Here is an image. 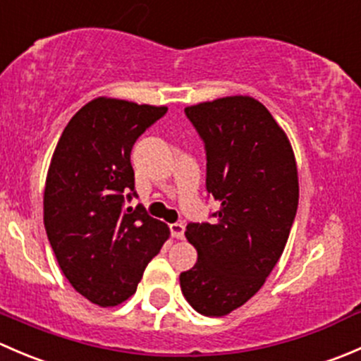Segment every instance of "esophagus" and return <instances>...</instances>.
Masks as SVG:
<instances>
[{"mask_svg": "<svg viewBox=\"0 0 361 361\" xmlns=\"http://www.w3.org/2000/svg\"><path fill=\"white\" fill-rule=\"evenodd\" d=\"M169 228H171V235H173V238L183 239V235H185L183 225H181V224H171Z\"/></svg>", "mask_w": 361, "mask_h": 361, "instance_id": "obj_1", "label": "esophagus"}]
</instances>
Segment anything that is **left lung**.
I'll return each instance as SVG.
<instances>
[{"label": "left lung", "mask_w": 361, "mask_h": 361, "mask_svg": "<svg viewBox=\"0 0 361 361\" xmlns=\"http://www.w3.org/2000/svg\"><path fill=\"white\" fill-rule=\"evenodd\" d=\"M206 147V188L214 224H188L197 262L180 274L188 304L228 314L264 286L283 255L298 206L293 148L271 111L250 96L185 108Z\"/></svg>", "instance_id": "left-lung-1"}]
</instances>
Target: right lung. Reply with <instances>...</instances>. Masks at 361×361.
<instances>
[{"label": "right lung", "instance_id": "add662e5", "mask_svg": "<svg viewBox=\"0 0 361 361\" xmlns=\"http://www.w3.org/2000/svg\"><path fill=\"white\" fill-rule=\"evenodd\" d=\"M166 111L96 97L73 115L50 160L43 194L50 246L73 288L99 307L136 292L148 262L169 239L164 221L141 206L123 207L136 195L133 145Z\"/></svg>", "mask_w": 361, "mask_h": 361}]
</instances>
